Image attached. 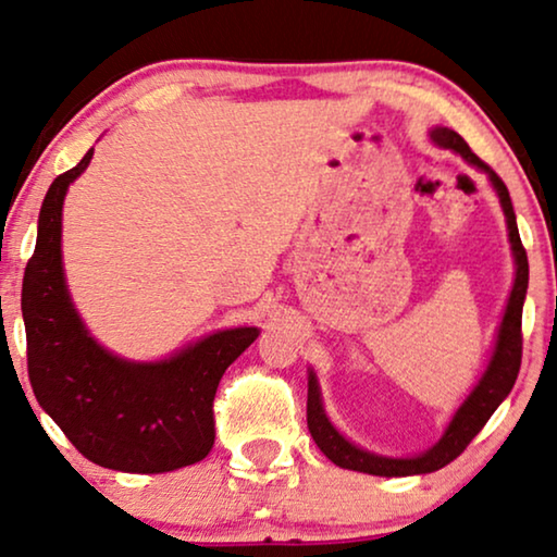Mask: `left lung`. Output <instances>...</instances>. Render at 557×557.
Wrapping results in <instances>:
<instances>
[{
	"instance_id": "left-lung-1",
	"label": "left lung",
	"mask_w": 557,
	"mask_h": 557,
	"mask_svg": "<svg viewBox=\"0 0 557 557\" xmlns=\"http://www.w3.org/2000/svg\"><path fill=\"white\" fill-rule=\"evenodd\" d=\"M430 139H433V145L437 147L453 149V152L460 154L465 162L487 174L497 199H500L505 225H508L510 250H512V260H516V280H512L508 305H505L500 327H497V335L493 343L491 360H487L483 375H480L475 387L470 389V395L465 397L460 408L453 412L445 433L440 435L437 443L430 445L425 453L412 455V458H389V455H377V453L364 450L360 445H355L352 440H347L335 425H332V420L325 412V405H322L318 375H314L312 368L307 370V428H310V435L314 443H318L320 450L325 453V458L339 465V468L368 472V475H380V478L425 475V472H435L458 458L465 447L470 445V440L485 428V422L491 420V414L497 410V405L510 395V389L518 380L520 358H522L520 322H522V302H525V293H528V255H525V247L520 243L516 210H512L508 187H505V182L497 177V174L487 168L475 152H472L468 143H465L455 129L435 127L430 129Z\"/></svg>"
}]
</instances>
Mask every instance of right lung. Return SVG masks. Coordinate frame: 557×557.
<instances>
[{
    "label": "right lung",
    "instance_id": "1",
    "mask_svg": "<svg viewBox=\"0 0 557 557\" xmlns=\"http://www.w3.org/2000/svg\"><path fill=\"white\" fill-rule=\"evenodd\" d=\"M92 154L89 149L49 185L39 210L37 247L22 285L29 383L41 410L87 460L157 475L212 450L214 393L260 327L218 330L152 362L120 358L89 335L66 289L62 207Z\"/></svg>",
    "mask_w": 557,
    "mask_h": 557
}]
</instances>
